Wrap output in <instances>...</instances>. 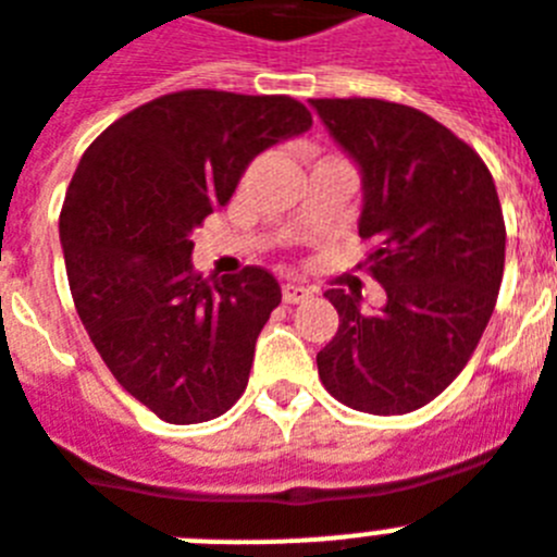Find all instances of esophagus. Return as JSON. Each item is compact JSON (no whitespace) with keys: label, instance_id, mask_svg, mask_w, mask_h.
<instances>
[{"label":"esophagus","instance_id":"1","mask_svg":"<svg viewBox=\"0 0 557 557\" xmlns=\"http://www.w3.org/2000/svg\"><path fill=\"white\" fill-rule=\"evenodd\" d=\"M312 296V289L310 287H304V284H296V282H287L282 287V298L287 304H301L307 301V298Z\"/></svg>","mask_w":557,"mask_h":557}]
</instances>
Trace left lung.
Returning a JSON list of instances; mask_svg holds the SVG:
<instances>
[{
  "instance_id": "left-lung-1",
  "label": "left lung",
  "mask_w": 557,
  "mask_h": 557,
  "mask_svg": "<svg viewBox=\"0 0 557 557\" xmlns=\"http://www.w3.org/2000/svg\"><path fill=\"white\" fill-rule=\"evenodd\" d=\"M360 171L358 233L374 239L377 312L326 289L341 326L318 351L326 392L366 414H408L465 369L496 307L505 216L482 157L425 112L377 98H312Z\"/></svg>"
}]
</instances>
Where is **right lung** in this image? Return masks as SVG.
Segmentation results:
<instances>
[{"mask_svg":"<svg viewBox=\"0 0 557 557\" xmlns=\"http://www.w3.org/2000/svg\"><path fill=\"white\" fill-rule=\"evenodd\" d=\"M310 126L287 95L185 89L123 115L81 157L59 220L70 293L109 372L160 420L208 422L245 392L282 287L261 268L208 284L191 233L256 154Z\"/></svg>","mask_w":557,"mask_h":557,"instance_id":"1","label":"right lung"}]
</instances>
